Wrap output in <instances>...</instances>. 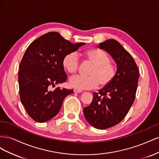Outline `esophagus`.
I'll list each match as a JSON object with an SVG mask.
<instances>
[{
    "label": "esophagus",
    "mask_w": 159,
    "mask_h": 159,
    "mask_svg": "<svg viewBox=\"0 0 159 159\" xmlns=\"http://www.w3.org/2000/svg\"><path fill=\"white\" fill-rule=\"evenodd\" d=\"M74 93H81L82 91L80 90V89H74Z\"/></svg>",
    "instance_id": "esophagus-1"
}]
</instances>
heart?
<instances>
[{"label":"heart","mask_w":159,"mask_h":159,"mask_svg":"<svg viewBox=\"0 0 159 159\" xmlns=\"http://www.w3.org/2000/svg\"><path fill=\"white\" fill-rule=\"evenodd\" d=\"M85 60L93 66L88 77L75 75L69 80L70 85L78 89H91L99 85L105 87L112 82L116 75V68L110 62L108 54L99 49H90L83 54ZM79 58L75 52L68 53L62 60L64 68L70 74H75L79 68Z\"/></svg>","instance_id":"1"}]
</instances>
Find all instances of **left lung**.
<instances>
[{"mask_svg":"<svg viewBox=\"0 0 159 159\" xmlns=\"http://www.w3.org/2000/svg\"><path fill=\"white\" fill-rule=\"evenodd\" d=\"M111 56L117 70L114 80L98 93L94 92L84 116L93 127L105 129L116 125L126 116L134 102L139 80V69L133 57L115 40L98 45Z\"/></svg>","mask_w":159,"mask_h":159,"instance_id":"left-lung-1","label":"left lung"}]
</instances>
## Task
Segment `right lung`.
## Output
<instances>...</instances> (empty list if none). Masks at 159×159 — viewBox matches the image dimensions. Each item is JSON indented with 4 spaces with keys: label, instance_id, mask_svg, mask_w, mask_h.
Masks as SVG:
<instances>
[{
    "label": "right lung",
    "instance_id": "add662e5",
    "mask_svg": "<svg viewBox=\"0 0 159 159\" xmlns=\"http://www.w3.org/2000/svg\"><path fill=\"white\" fill-rule=\"evenodd\" d=\"M85 43L73 44L59 33L51 32L37 38L28 47L19 66L18 84L21 102L28 115L38 123L49 121L58 113L67 95L73 89L52 85L62 84L67 75L64 57Z\"/></svg>",
    "mask_w": 159,
    "mask_h": 159
}]
</instances>
